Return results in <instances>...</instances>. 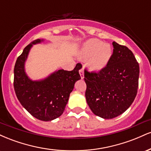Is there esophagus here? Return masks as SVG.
Listing matches in <instances>:
<instances>
[{"mask_svg":"<svg viewBox=\"0 0 151 151\" xmlns=\"http://www.w3.org/2000/svg\"><path fill=\"white\" fill-rule=\"evenodd\" d=\"M79 74H80V77L81 79H83L84 78V67H81V68L79 70Z\"/></svg>","mask_w":151,"mask_h":151,"instance_id":"1","label":"esophagus"}]
</instances>
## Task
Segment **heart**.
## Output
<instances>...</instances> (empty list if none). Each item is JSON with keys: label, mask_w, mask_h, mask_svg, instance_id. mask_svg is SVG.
<instances>
[{"label": "heart", "mask_w": 151, "mask_h": 151, "mask_svg": "<svg viewBox=\"0 0 151 151\" xmlns=\"http://www.w3.org/2000/svg\"><path fill=\"white\" fill-rule=\"evenodd\" d=\"M113 55L110 45L97 39H89L83 43L79 50V56L87 60L88 68L92 72H99L109 65Z\"/></svg>", "instance_id": "heart-1"}]
</instances>
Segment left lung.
I'll return each instance as SVG.
<instances>
[{"label": "left lung", "instance_id": "obj_1", "mask_svg": "<svg viewBox=\"0 0 151 151\" xmlns=\"http://www.w3.org/2000/svg\"><path fill=\"white\" fill-rule=\"evenodd\" d=\"M109 65L99 72L84 71L85 96L91 111L104 119L125 112L137 94L139 65L127 47L113 42Z\"/></svg>", "mask_w": 151, "mask_h": 151}]
</instances>
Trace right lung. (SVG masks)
Wrapping results in <instances>:
<instances>
[{"label":"right lung","instance_id":"obj_1","mask_svg":"<svg viewBox=\"0 0 151 151\" xmlns=\"http://www.w3.org/2000/svg\"><path fill=\"white\" fill-rule=\"evenodd\" d=\"M37 39L25 47L17 59L14 68V89L22 106L32 116L43 121H52L63 114L75 82L81 79L79 64L72 71L58 70L39 80H32L25 72V65Z\"/></svg>","mask_w":151,"mask_h":151}]
</instances>
